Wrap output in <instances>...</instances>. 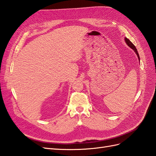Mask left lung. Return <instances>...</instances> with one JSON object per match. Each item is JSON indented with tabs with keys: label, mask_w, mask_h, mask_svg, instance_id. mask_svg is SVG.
I'll use <instances>...</instances> for the list:
<instances>
[{
	"label": "left lung",
	"mask_w": 156,
	"mask_h": 156,
	"mask_svg": "<svg viewBox=\"0 0 156 156\" xmlns=\"http://www.w3.org/2000/svg\"><path fill=\"white\" fill-rule=\"evenodd\" d=\"M125 42H126L127 45L129 47H130L131 49H133V50H134V51L135 52V53L136 54V55H137V57H138V59H139V62H140V57H139V53H138V51H137L136 48V47L135 46L134 44H133L129 41V40L127 39L126 37L125 38Z\"/></svg>",
	"instance_id": "1"
}]
</instances>
